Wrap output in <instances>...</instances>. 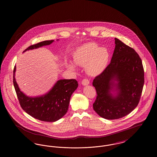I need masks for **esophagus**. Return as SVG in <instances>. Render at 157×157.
<instances>
[{"label":"esophagus","instance_id":"34e87169","mask_svg":"<svg viewBox=\"0 0 157 157\" xmlns=\"http://www.w3.org/2000/svg\"><path fill=\"white\" fill-rule=\"evenodd\" d=\"M90 83V80L87 78L83 79L82 81V84L83 85H88Z\"/></svg>","mask_w":157,"mask_h":157}]
</instances>
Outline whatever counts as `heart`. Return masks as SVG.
Listing matches in <instances>:
<instances>
[{"instance_id":"b5f03b06","label":"heart","mask_w":157,"mask_h":157,"mask_svg":"<svg viewBox=\"0 0 157 157\" xmlns=\"http://www.w3.org/2000/svg\"><path fill=\"white\" fill-rule=\"evenodd\" d=\"M109 59V53L105 48L95 43H90L81 47L75 53V64L85 67L86 72L91 76L100 74L106 67ZM71 69H74L72 65H69Z\"/></svg>"}]
</instances>
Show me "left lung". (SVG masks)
Instances as JSON below:
<instances>
[{"label":"left lung","instance_id":"8db88e82","mask_svg":"<svg viewBox=\"0 0 157 157\" xmlns=\"http://www.w3.org/2000/svg\"><path fill=\"white\" fill-rule=\"evenodd\" d=\"M115 43L110 63L92 83L97 94L94 109L107 120L120 119L132 112L139 104L144 84V70L139 55L117 38ZM113 80L118 83L114 84ZM114 86L119 90L116 97L110 93Z\"/></svg>","mask_w":157,"mask_h":157}]
</instances>
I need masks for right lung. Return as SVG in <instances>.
Returning <instances> with one entry per match:
<instances>
[{"label": "right lung", "mask_w": 157, "mask_h": 157, "mask_svg": "<svg viewBox=\"0 0 157 157\" xmlns=\"http://www.w3.org/2000/svg\"><path fill=\"white\" fill-rule=\"evenodd\" d=\"M53 42L45 40L30 45L24 51L33 49ZM13 69V82L19 104L23 109L32 117L45 122H55L63 117L67 112L70 98L76 90L78 83L75 79H61L54 85L47 94L39 97H28L21 91L16 82Z\"/></svg>", "instance_id": "add662e5"}]
</instances>
